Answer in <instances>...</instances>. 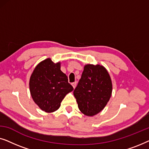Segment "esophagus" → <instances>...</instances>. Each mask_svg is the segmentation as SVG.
I'll use <instances>...</instances> for the list:
<instances>
[{
  "label": "esophagus",
  "instance_id": "1",
  "mask_svg": "<svg viewBox=\"0 0 149 149\" xmlns=\"http://www.w3.org/2000/svg\"><path fill=\"white\" fill-rule=\"evenodd\" d=\"M72 87H73V88H75V87H76V85H77V82H73V83H72Z\"/></svg>",
  "mask_w": 149,
  "mask_h": 149
}]
</instances>
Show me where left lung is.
<instances>
[{
	"label": "left lung",
	"instance_id": "8db88e82",
	"mask_svg": "<svg viewBox=\"0 0 149 149\" xmlns=\"http://www.w3.org/2000/svg\"><path fill=\"white\" fill-rule=\"evenodd\" d=\"M73 93L81 113L87 116L96 115L111 96L112 82L109 72L99 64L85 65Z\"/></svg>",
	"mask_w": 149,
	"mask_h": 149
}]
</instances>
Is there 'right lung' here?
<instances>
[{
    "label": "right lung",
    "instance_id": "obj_1",
    "mask_svg": "<svg viewBox=\"0 0 149 149\" xmlns=\"http://www.w3.org/2000/svg\"><path fill=\"white\" fill-rule=\"evenodd\" d=\"M29 85L34 102L47 113L57 111L66 95L73 90L68 77L60 70V63L55 64L50 58L36 66Z\"/></svg>",
    "mask_w": 149,
    "mask_h": 149
}]
</instances>
